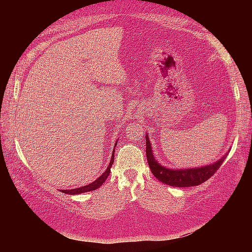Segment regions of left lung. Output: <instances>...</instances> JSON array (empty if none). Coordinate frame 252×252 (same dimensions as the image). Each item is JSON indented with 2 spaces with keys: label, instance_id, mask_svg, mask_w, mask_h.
Masks as SVG:
<instances>
[{
  "label": "left lung",
  "instance_id": "left-lung-1",
  "mask_svg": "<svg viewBox=\"0 0 252 252\" xmlns=\"http://www.w3.org/2000/svg\"><path fill=\"white\" fill-rule=\"evenodd\" d=\"M146 156L151 172L158 181L173 187H191L200 185L211 178L225 161L228 154H225L217 162L199 167V168L197 167L196 168L194 167V168L187 169L166 168L165 166H162L155 158L149 136L146 134Z\"/></svg>",
  "mask_w": 252,
  "mask_h": 252
}]
</instances>
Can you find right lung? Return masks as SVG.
<instances>
[{
  "label": "right lung",
  "instance_id": "obj_1",
  "mask_svg": "<svg viewBox=\"0 0 252 252\" xmlns=\"http://www.w3.org/2000/svg\"><path fill=\"white\" fill-rule=\"evenodd\" d=\"M118 142L116 143V145H114V148H116ZM114 151H116V149H113V152H112V156H111V159H110V163L107 167V169L105 170V172L101 175L100 178H97L94 182L90 183V184L86 185V186H83V187H79V188H74V189H70V190H60V191H62L64 193H67V194H80V193H83V192H88V191H93V190H95L97 189L98 187H101L103 183L105 182V180L108 178V175L110 173V168L111 166L113 164V158H114Z\"/></svg>",
  "mask_w": 252,
  "mask_h": 252
}]
</instances>
